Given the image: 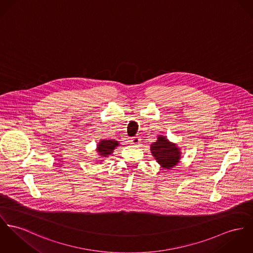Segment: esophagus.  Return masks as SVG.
Instances as JSON below:
<instances>
[{
  "mask_svg": "<svg viewBox=\"0 0 253 253\" xmlns=\"http://www.w3.org/2000/svg\"><path fill=\"white\" fill-rule=\"evenodd\" d=\"M140 140H141L140 136H133V137L131 138V142H132L133 144H138V143L140 142Z\"/></svg>",
  "mask_w": 253,
  "mask_h": 253,
  "instance_id": "esophagus-1",
  "label": "esophagus"
}]
</instances>
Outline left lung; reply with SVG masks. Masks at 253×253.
<instances>
[{
    "label": "left lung",
    "instance_id": "8db88e82",
    "mask_svg": "<svg viewBox=\"0 0 253 253\" xmlns=\"http://www.w3.org/2000/svg\"><path fill=\"white\" fill-rule=\"evenodd\" d=\"M151 152L157 162L165 169L173 168L180 159L179 148L170 143L165 136H160L156 142L151 144Z\"/></svg>",
    "mask_w": 253,
    "mask_h": 253
}]
</instances>
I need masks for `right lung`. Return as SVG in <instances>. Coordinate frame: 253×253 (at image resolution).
Masks as SVG:
<instances>
[{
	"label": "right lung",
	"mask_w": 253,
	"mask_h": 253,
	"mask_svg": "<svg viewBox=\"0 0 253 253\" xmlns=\"http://www.w3.org/2000/svg\"><path fill=\"white\" fill-rule=\"evenodd\" d=\"M117 145H118V141L113 140V139L100 141V143L98 144L97 147L99 155L107 157V156L112 154L113 150L115 149V147L117 146Z\"/></svg>",
	"instance_id": "right-lung-1"
}]
</instances>
